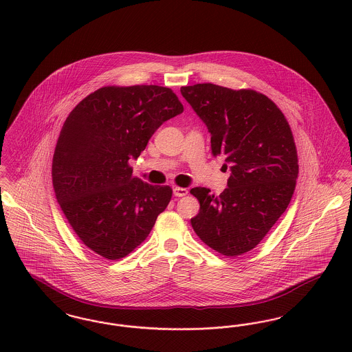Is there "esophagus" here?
<instances>
[{
	"mask_svg": "<svg viewBox=\"0 0 352 352\" xmlns=\"http://www.w3.org/2000/svg\"><path fill=\"white\" fill-rule=\"evenodd\" d=\"M173 191H174V195L175 197H184V195H187V190L186 188H184V187H174L173 188Z\"/></svg>",
	"mask_w": 352,
	"mask_h": 352,
	"instance_id": "34e87169",
	"label": "esophagus"
}]
</instances>
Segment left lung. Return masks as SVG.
I'll list each match as a JSON object with an SVG mask.
<instances>
[{"mask_svg":"<svg viewBox=\"0 0 352 352\" xmlns=\"http://www.w3.org/2000/svg\"><path fill=\"white\" fill-rule=\"evenodd\" d=\"M181 94L207 125L212 155H223L232 173L218 197L204 187L190 190L201 203L191 226L220 254H244L292 201L298 177L292 128L281 109L254 89L203 83L182 87Z\"/></svg>","mask_w":352,"mask_h":352,"instance_id":"left-lung-1","label":"left lung"}]
</instances>
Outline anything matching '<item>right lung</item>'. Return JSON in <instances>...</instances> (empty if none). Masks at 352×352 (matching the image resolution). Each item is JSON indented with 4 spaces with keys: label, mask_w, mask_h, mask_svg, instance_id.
<instances>
[{
    "label": "right lung",
    "mask_w": 352,
    "mask_h": 352,
    "mask_svg": "<svg viewBox=\"0 0 352 352\" xmlns=\"http://www.w3.org/2000/svg\"><path fill=\"white\" fill-rule=\"evenodd\" d=\"M182 112L173 89L160 85L101 87L69 112L52 157V186L87 248L118 260L149 236L173 190L134 178L129 161Z\"/></svg>",
    "instance_id": "1"
}]
</instances>
